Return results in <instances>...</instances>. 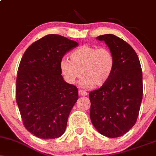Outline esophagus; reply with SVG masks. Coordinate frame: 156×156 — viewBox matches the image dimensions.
Instances as JSON below:
<instances>
[{
	"label": "esophagus",
	"mask_w": 156,
	"mask_h": 156,
	"mask_svg": "<svg viewBox=\"0 0 156 156\" xmlns=\"http://www.w3.org/2000/svg\"><path fill=\"white\" fill-rule=\"evenodd\" d=\"M78 93H79V94L80 96H87V94H88V93H87V92H85V91H83V90H79Z\"/></svg>",
	"instance_id": "obj_1"
}]
</instances>
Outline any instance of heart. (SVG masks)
<instances>
[{"label":"heart","mask_w":156,"mask_h":156,"mask_svg":"<svg viewBox=\"0 0 156 156\" xmlns=\"http://www.w3.org/2000/svg\"><path fill=\"white\" fill-rule=\"evenodd\" d=\"M69 58L61 61V73L69 84L76 83L83 75L80 86L84 88L102 87L114 70V57L107 48L83 45L71 52Z\"/></svg>","instance_id":"b5f03b06"}]
</instances>
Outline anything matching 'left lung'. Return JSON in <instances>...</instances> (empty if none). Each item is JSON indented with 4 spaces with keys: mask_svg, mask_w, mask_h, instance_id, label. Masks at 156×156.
Segmentation results:
<instances>
[{
    "mask_svg": "<svg viewBox=\"0 0 156 156\" xmlns=\"http://www.w3.org/2000/svg\"><path fill=\"white\" fill-rule=\"evenodd\" d=\"M114 57V67L108 81L89 93L90 119L96 130L108 138H117L131 129L136 122L143 95L142 71L133 48L117 36L104 34Z\"/></svg>",
    "mask_w": 156,
    "mask_h": 156,
    "instance_id": "1",
    "label": "left lung"
}]
</instances>
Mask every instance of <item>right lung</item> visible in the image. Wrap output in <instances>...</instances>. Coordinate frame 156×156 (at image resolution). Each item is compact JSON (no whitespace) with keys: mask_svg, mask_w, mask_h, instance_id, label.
<instances>
[{"mask_svg":"<svg viewBox=\"0 0 156 156\" xmlns=\"http://www.w3.org/2000/svg\"><path fill=\"white\" fill-rule=\"evenodd\" d=\"M78 45L62 36L48 34L31 44L21 58L16 101L25 128L35 136L53 139L65 131L78 92L64 81L60 62Z\"/></svg>","mask_w":156,"mask_h":156,"instance_id":"1","label":"right lung"}]
</instances>
